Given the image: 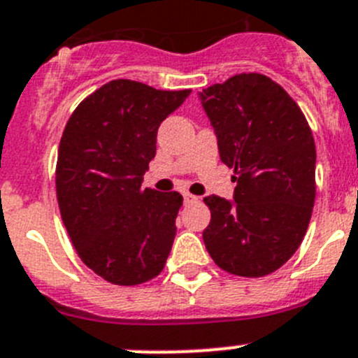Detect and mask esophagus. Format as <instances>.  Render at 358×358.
<instances>
[{
    "label": "esophagus",
    "mask_w": 358,
    "mask_h": 358,
    "mask_svg": "<svg viewBox=\"0 0 358 358\" xmlns=\"http://www.w3.org/2000/svg\"><path fill=\"white\" fill-rule=\"evenodd\" d=\"M199 201V196L192 195V193H185V202L186 204H193V202Z\"/></svg>",
    "instance_id": "1"
}]
</instances>
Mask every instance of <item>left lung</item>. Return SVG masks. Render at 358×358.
Listing matches in <instances>:
<instances>
[{"mask_svg":"<svg viewBox=\"0 0 358 358\" xmlns=\"http://www.w3.org/2000/svg\"><path fill=\"white\" fill-rule=\"evenodd\" d=\"M222 162L234 169V202L206 196L204 245L222 270L264 277L303 241L316 199V145L300 106L264 74H236L201 94Z\"/></svg>","mask_w":358,"mask_h":358,"instance_id":"1","label":"left lung"}]
</instances>
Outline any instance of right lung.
Listing matches in <instances>:
<instances>
[{"instance_id": "obj_1", "label": "right lung", "mask_w": 358, "mask_h": 358, "mask_svg": "<svg viewBox=\"0 0 358 358\" xmlns=\"http://www.w3.org/2000/svg\"><path fill=\"white\" fill-rule=\"evenodd\" d=\"M189 92L113 80L78 104L62 134V220L81 261L115 286H138L165 268L182 195L142 188V181L157 127Z\"/></svg>"}]
</instances>
